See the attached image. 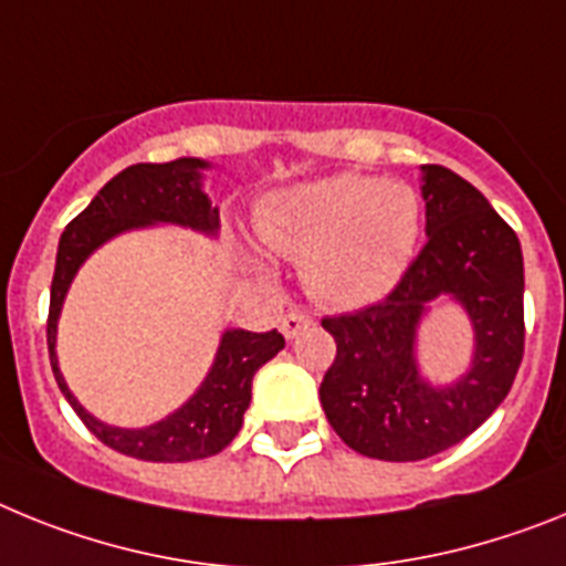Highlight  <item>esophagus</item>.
<instances>
[{"label":"esophagus","instance_id":"obj_1","mask_svg":"<svg viewBox=\"0 0 566 566\" xmlns=\"http://www.w3.org/2000/svg\"><path fill=\"white\" fill-rule=\"evenodd\" d=\"M311 324H313V318L307 316V313H302V311H287V313H284V316H282V322H279V327H282L284 338H296V336H302V333L307 331Z\"/></svg>","mask_w":566,"mask_h":566}]
</instances>
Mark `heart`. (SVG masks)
<instances>
[{"label":"heart","mask_w":566,"mask_h":566,"mask_svg":"<svg viewBox=\"0 0 566 566\" xmlns=\"http://www.w3.org/2000/svg\"><path fill=\"white\" fill-rule=\"evenodd\" d=\"M424 228L419 190L396 179L336 174L270 196L255 233L302 262L313 298L353 311L385 298L416 259Z\"/></svg>","instance_id":"heart-1"}]
</instances>
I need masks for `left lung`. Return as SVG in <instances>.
Here are the masks:
<instances>
[{
    "mask_svg": "<svg viewBox=\"0 0 566 566\" xmlns=\"http://www.w3.org/2000/svg\"><path fill=\"white\" fill-rule=\"evenodd\" d=\"M427 244L385 302L324 318L336 361L318 387L344 444L381 461H421L459 444L507 399L524 356L518 235L484 196L441 165L421 167ZM441 297L474 324L471 367L450 386L418 367V331Z\"/></svg>",
    "mask_w": 566,
    "mask_h": 566,
    "instance_id": "obj_1",
    "label": "left lung"
}]
</instances>
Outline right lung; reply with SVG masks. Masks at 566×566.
Listing matches in <instances>:
<instances>
[{"label": "right lung", "mask_w": 566, "mask_h": 566, "mask_svg": "<svg viewBox=\"0 0 566 566\" xmlns=\"http://www.w3.org/2000/svg\"><path fill=\"white\" fill-rule=\"evenodd\" d=\"M210 161L181 156L165 165H130L113 176L99 193L93 196L82 213L65 228L59 239L56 270L51 284V313H48V353L56 385L87 430L125 455L142 461H196L222 453L242 430L244 410L250 407V387L259 367L268 365L284 347L276 331L250 333L230 327L219 338L213 365L179 410L147 427H113L78 405L59 370L56 331L62 304L76 279L78 268L93 250H99L127 230H145L154 224H176L196 233H219V208H213L201 190V174Z\"/></svg>", "instance_id": "add662e5"}]
</instances>
